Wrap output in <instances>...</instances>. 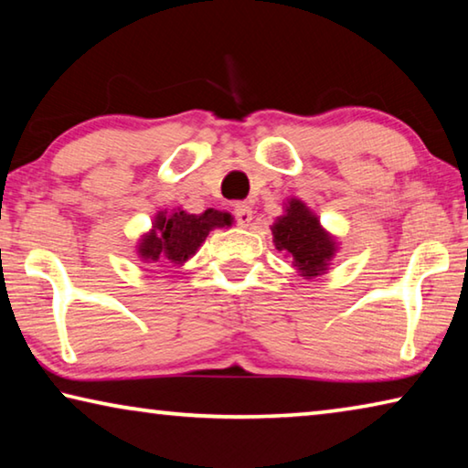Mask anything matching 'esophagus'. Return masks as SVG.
I'll return each mask as SVG.
<instances>
[{"mask_svg":"<svg viewBox=\"0 0 468 468\" xmlns=\"http://www.w3.org/2000/svg\"><path fill=\"white\" fill-rule=\"evenodd\" d=\"M233 217L239 227H248L251 223V206L248 202H237L233 206Z\"/></svg>","mask_w":468,"mask_h":468,"instance_id":"1","label":"esophagus"}]
</instances>
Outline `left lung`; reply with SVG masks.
I'll use <instances>...</instances> for the list:
<instances>
[{
    "instance_id": "left-lung-1",
    "label": "left lung",
    "mask_w": 468,
    "mask_h": 468,
    "mask_svg": "<svg viewBox=\"0 0 468 468\" xmlns=\"http://www.w3.org/2000/svg\"><path fill=\"white\" fill-rule=\"evenodd\" d=\"M279 251H289L303 276H318L335 253V243L324 233L320 220L299 200H291L287 215L272 227Z\"/></svg>"
}]
</instances>
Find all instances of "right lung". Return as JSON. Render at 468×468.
Listing matches in <instances>:
<instances>
[{
  "instance_id": "add662e5",
  "label": "right lung",
  "mask_w": 468,
  "mask_h": 468,
  "mask_svg": "<svg viewBox=\"0 0 468 468\" xmlns=\"http://www.w3.org/2000/svg\"><path fill=\"white\" fill-rule=\"evenodd\" d=\"M225 225H231V215L212 208L202 215H186L184 210L173 212L171 217L158 215L154 231L142 239L140 256L144 260L167 258L181 264L200 248L212 227Z\"/></svg>"
}]
</instances>
